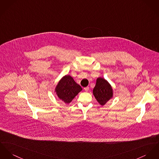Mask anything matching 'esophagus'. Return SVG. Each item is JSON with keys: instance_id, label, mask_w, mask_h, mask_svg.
<instances>
[{"instance_id": "obj_1", "label": "esophagus", "mask_w": 159, "mask_h": 159, "mask_svg": "<svg viewBox=\"0 0 159 159\" xmlns=\"http://www.w3.org/2000/svg\"><path fill=\"white\" fill-rule=\"evenodd\" d=\"M84 90H85V91H88L89 90V87H88V86H87V87L84 88Z\"/></svg>"}]
</instances>
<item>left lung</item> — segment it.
Here are the masks:
<instances>
[{
  "mask_svg": "<svg viewBox=\"0 0 159 159\" xmlns=\"http://www.w3.org/2000/svg\"><path fill=\"white\" fill-rule=\"evenodd\" d=\"M93 94L101 105H104L112 96V89L110 84L103 78H98L93 89Z\"/></svg>",
  "mask_w": 159,
  "mask_h": 159,
  "instance_id": "left-lung-1",
  "label": "left lung"
}]
</instances>
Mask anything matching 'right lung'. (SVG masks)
<instances>
[{
	"mask_svg": "<svg viewBox=\"0 0 159 159\" xmlns=\"http://www.w3.org/2000/svg\"><path fill=\"white\" fill-rule=\"evenodd\" d=\"M82 90L81 86L75 83L70 75L64 76L56 88L57 96L66 103H70Z\"/></svg>",
	"mask_w": 159,
	"mask_h": 159,
	"instance_id": "add662e5",
	"label": "right lung"
}]
</instances>
